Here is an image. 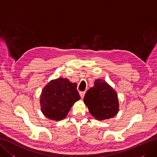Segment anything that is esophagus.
Instances as JSON below:
<instances>
[{
    "label": "esophagus",
    "instance_id": "esophagus-1",
    "mask_svg": "<svg viewBox=\"0 0 157 157\" xmlns=\"http://www.w3.org/2000/svg\"><path fill=\"white\" fill-rule=\"evenodd\" d=\"M79 95H80L81 98H83L84 97V95H85V92H79Z\"/></svg>",
    "mask_w": 157,
    "mask_h": 157
}]
</instances>
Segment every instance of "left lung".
Masks as SVG:
<instances>
[{
  "instance_id": "left-lung-1",
  "label": "left lung",
  "mask_w": 157,
  "mask_h": 157,
  "mask_svg": "<svg viewBox=\"0 0 157 157\" xmlns=\"http://www.w3.org/2000/svg\"><path fill=\"white\" fill-rule=\"evenodd\" d=\"M84 102L90 113L100 121L113 118L119 112L117 92L102 79H96L94 86L86 93Z\"/></svg>"
}]
</instances>
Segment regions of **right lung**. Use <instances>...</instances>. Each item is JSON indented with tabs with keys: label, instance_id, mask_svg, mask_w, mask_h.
<instances>
[{
	"label": "right lung",
	"instance_id": "1",
	"mask_svg": "<svg viewBox=\"0 0 157 157\" xmlns=\"http://www.w3.org/2000/svg\"><path fill=\"white\" fill-rule=\"evenodd\" d=\"M79 99L76 83L63 78L52 79L42 90L40 98L41 111L49 119L61 121Z\"/></svg>",
	"mask_w": 157,
	"mask_h": 157
}]
</instances>
